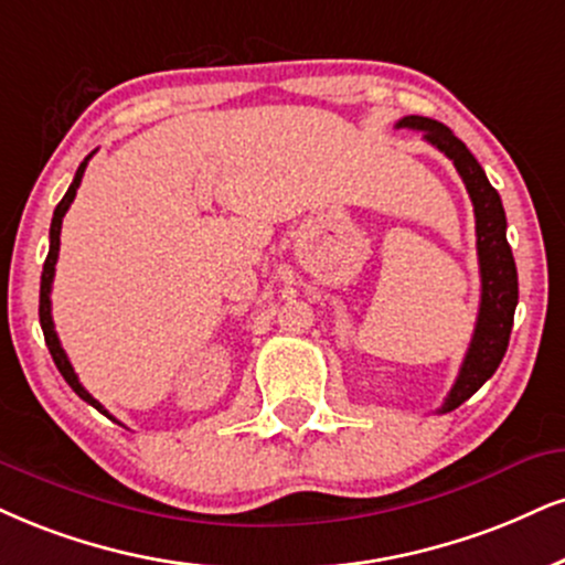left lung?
Here are the masks:
<instances>
[{
  "mask_svg": "<svg viewBox=\"0 0 565 565\" xmlns=\"http://www.w3.org/2000/svg\"><path fill=\"white\" fill-rule=\"evenodd\" d=\"M395 128L422 130L424 141L440 149L445 157L456 164L458 175L466 183L477 217V254H479V277H482V301L471 345L458 372L456 385L450 387L448 398L437 414H448L469 401L487 380L495 374L500 361L505 356L508 340H511L513 311L519 303V275L513 262L511 246L505 238V209L498 191L487 180L482 164L466 149L461 138L452 136L448 125L429 120V117L408 115L395 122Z\"/></svg>",
  "mask_w": 565,
  "mask_h": 565,
  "instance_id": "1",
  "label": "left lung"
}]
</instances>
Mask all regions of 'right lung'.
Listing matches in <instances>:
<instances>
[{"mask_svg":"<svg viewBox=\"0 0 565 565\" xmlns=\"http://www.w3.org/2000/svg\"><path fill=\"white\" fill-rule=\"evenodd\" d=\"M88 159H90V154H88L86 159H83L81 167H78V172H75L73 183H70V188H67V193H65V196H62V201H60V204H57V209H54L52 227H49V254H46V262H44V271H41L39 319H41V330H44V340H46V348H49V353H52L54 364H57L60 374H62V377H65L67 385L73 387L75 393H78L83 401L90 403V406H94L96 411H102L104 416H109V411L104 408L102 403L96 401L94 395H90L88 390L81 385L78 374H75L73 364H70L67 353L62 351V345H60V338H57V332H54V322H52V298H49V296H52V282H54V264H57V256H60V233H62V217H65V212H67V209H70V204H73V199H75V191H78V185H81V180H83V172H86V167H88ZM109 419H113V416H109ZM113 422H115V419H113Z\"/></svg>","mask_w":565,"mask_h":565,"instance_id":"right-lung-1","label":"right lung"}]
</instances>
